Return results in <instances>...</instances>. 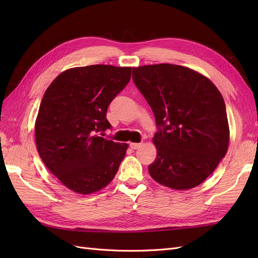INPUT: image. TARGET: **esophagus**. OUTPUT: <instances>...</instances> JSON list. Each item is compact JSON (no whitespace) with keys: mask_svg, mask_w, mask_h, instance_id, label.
Instances as JSON below:
<instances>
[{"mask_svg":"<svg viewBox=\"0 0 258 258\" xmlns=\"http://www.w3.org/2000/svg\"><path fill=\"white\" fill-rule=\"evenodd\" d=\"M140 146H141V143H131L130 144V147L132 148V150H138Z\"/></svg>","mask_w":258,"mask_h":258,"instance_id":"obj_1","label":"esophagus"}]
</instances>
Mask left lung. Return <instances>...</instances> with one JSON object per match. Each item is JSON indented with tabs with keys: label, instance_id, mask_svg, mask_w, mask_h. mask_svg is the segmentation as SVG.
<instances>
[{
	"label": "left lung",
	"instance_id": "8db88e82",
	"mask_svg": "<svg viewBox=\"0 0 258 258\" xmlns=\"http://www.w3.org/2000/svg\"><path fill=\"white\" fill-rule=\"evenodd\" d=\"M132 80L155 115L156 160L148 172L176 190L201 184L225 157L229 126L221 92L188 68L161 63L134 68Z\"/></svg>",
	"mask_w": 258,
	"mask_h": 258
}]
</instances>
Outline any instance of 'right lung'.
<instances>
[{
	"label": "right lung",
	"mask_w": 258,
	"mask_h": 258,
	"mask_svg": "<svg viewBox=\"0 0 258 258\" xmlns=\"http://www.w3.org/2000/svg\"><path fill=\"white\" fill-rule=\"evenodd\" d=\"M131 68L95 64L62 72L45 91L35 121L40 157L69 189L88 195L110 184L128 144L105 139L107 107Z\"/></svg>",
	"instance_id": "add662e5"
}]
</instances>
